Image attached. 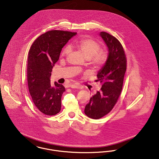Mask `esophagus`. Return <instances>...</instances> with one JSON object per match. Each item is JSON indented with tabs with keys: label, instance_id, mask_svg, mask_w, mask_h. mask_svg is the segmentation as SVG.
Instances as JSON below:
<instances>
[{
	"label": "esophagus",
	"instance_id": "1",
	"mask_svg": "<svg viewBox=\"0 0 159 159\" xmlns=\"http://www.w3.org/2000/svg\"><path fill=\"white\" fill-rule=\"evenodd\" d=\"M69 87H70L71 88H75V89H79V88H81L80 85H79V84H70L69 86Z\"/></svg>",
	"mask_w": 159,
	"mask_h": 159
}]
</instances>
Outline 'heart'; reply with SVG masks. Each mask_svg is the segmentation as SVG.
<instances>
[{"instance_id": "obj_1", "label": "heart", "mask_w": 159, "mask_h": 159, "mask_svg": "<svg viewBox=\"0 0 159 159\" xmlns=\"http://www.w3.org/2000/svg\"><path fill=\"white\" fill-rule=\"evenodd\" d=\"M73 46L80 50L84 53L85 58H91L93 64L96 66H102L107 59L106 53L103 51H99L100 50V44L92 39L83 38L77 40ZM70 51V47L66 46L62 50V55L64 56L68 54Z\"/></svg>"}]
</instances>
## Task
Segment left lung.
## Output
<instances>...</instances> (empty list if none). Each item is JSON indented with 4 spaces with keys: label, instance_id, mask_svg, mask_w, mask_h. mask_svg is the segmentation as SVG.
Wrapping results in <instances>:
<instances>
[{
    "label": "left lung",
    "instance_id": "1",
    "mask_svg": "<svg viewBox=\"0 0 159 159\" xmlns=\"http://www.w3.org/2000/svg\"><path fill=\"white\" fill-rule=\"evenodd\" d=\"M99 35L108 49L106 61L97 73V80L103 84L84 108L85 115L95 120L111 112L116 103L121 92L127 62L123 47L116 38L105 32Z\"/></svg>",
    "mask_w": 159,
    "mask_h": 159
}]
</instances>
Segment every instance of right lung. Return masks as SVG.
I'll return each instance as SVG.
<instances>
[{"label": "right lung", "instance_id": "right-lung-1", "mask_svg": "<svg viewBox=\"0 0 159 159\" xmlns=\"http://www.w3.org/2000/svg\"><path fill=\"white\" fill-rule=\"evenodd\" d=\"M77 34L53 30L42 34L32 44L28 59L29 91L38 109L47 115H55L61 108L65 92L62 84H50L53 66L59 60L62 48Z\"/></svg>", "mask_w": 159, "mask_h": 159}]
</instances>
